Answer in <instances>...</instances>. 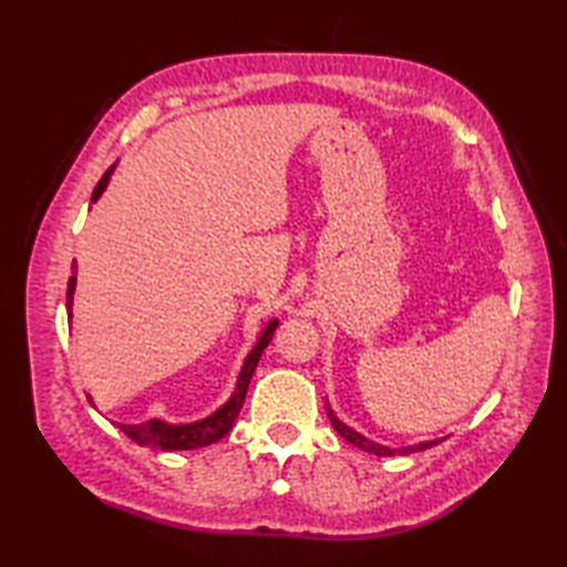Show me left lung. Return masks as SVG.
<instances>
[{
  "label": "left lung",
  "instance_id": "obj_1",
  "mask_svg": "<svg viewBox=\"0 0 567 567\" xmlns=\"http://www.w3.org/2000/svg\"><path fill=\"white\" fill-rule=\"evenodd\" d=\"M327 414L331 419V426L339 431L348 443H353L355 449L365 451V453H372V455H409V453H416V451H426V449H431V445L441 443V439H433V441H421V443H414V445H402V449H390V445H382L378 441H370V439L363 436V433H358L355 429L343 424V421L333 414V409L329 404H327Z\"/></svg>",
  "mask_w": 567,
  "mask_h": 567
}]
</instances>
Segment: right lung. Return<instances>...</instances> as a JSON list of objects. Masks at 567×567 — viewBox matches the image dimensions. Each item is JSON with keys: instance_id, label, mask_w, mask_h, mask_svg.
I'll return each instance as SVG.
<instances>
[{"instance_id": "add662e5", "label": "right lung", "mask_w": 567, "mask_h": 567, "mask_svg": "<svg viewBox=\"0 0 567 567\" xmlns=\"http://www.w3.org/2000/svg\"><path fill=\"white\" fill-rule=\"evenodd\" d=\"M114 171H116V163L102 175L97 187H94L92 204L102 197V192L106 189V185H110ZM75 285H78V262L72 260V277L68 280V317L70 319H72V295H75ZM277 323H280L277 319H270L265 323L260 339L250 348V353L244 360V368L238 372L234 394L228 396V400L216 409L214 414L204 416L199 421H192V424H167L163 419H151V421H143V424H118V429H122L126 436L131 441H136L138 445H148V449H158V451H192L224 439L226 433L231 431L240 406H244L250 378L252 372H256L262 351L272 341Z\"/></svg>"}]
</instances>
